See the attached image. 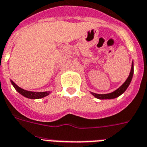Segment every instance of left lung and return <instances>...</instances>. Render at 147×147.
<instances>
[{
    "label": "left lung",
    "mask_w": 147,
    "mask_h": 147,
    "mask_svg": "<svg viewBox=\"0 0 147 147\" xmlns=\"http://www.w3.org/2000/svg\"><path fill=\"white\" fill-rule=\"evenodd\" d=\"M133 74H134V63H132L131 65V72H130V75L128 76V78H127V80L125 81V83H124L122 85L117 89L116 90L113 91L112 93H109V94H95V93H92L91 94L94 95L96 98L100 99V100H107V99H114L116 98L118 96H119L121 94H123L125 92L126 89L127 88V87L129 86L130 83L131 82L132 77H133Z\"/></svg>",
    "instance_id": "obj_1"
}]
</instances>
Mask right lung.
I'll use <instances>...</instances> for the list:
<instances>
[{
    "instance_id": "1",
    "label": "right lung",
    "mask_w": 147,
    "mask_h": 147,
    "mask_svg": "<svg viewBox=\"0 0 147 147\" xmlns=\"http://www.w3.org/2000/svg\"><path fill=\"white\" fill-rule=\"evenodd\" d=\"M11 83L13 86L14 87L16 90H17L18 92L20 94H22V96H26L27 98L29 99H39L45 97V96H47L50 94V91H45V92H33V91H28V90H26L22 89V88H20L19 86L14 83L13 81H11Z\"/></svg>"
}]
</instances>
